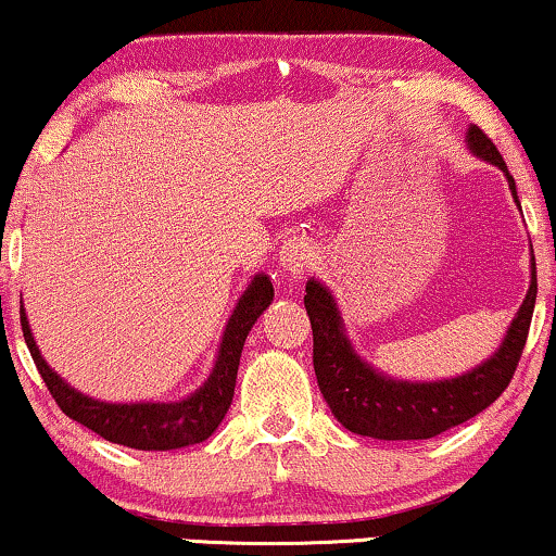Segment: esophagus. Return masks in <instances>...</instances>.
<instances>
[{
    "label": "esophagus",
    "instance_id": "obj_1",
    "mask_svg": "<svg viewBox=\"0 0 556 556\" xmlns=\"http://www.w3.org/2000/svg\"><path fill=\"white\" fill-rule=\"evenodd\" d=\"M312 260H314L312 239L304 235L291 237L289 242L283 244V250H280V265H283V270L289 273L291 280L304 278V273L309 270Z\"/></svg>",
    "mask_w": 556,
    "mask_h": 556
}]
</instances>
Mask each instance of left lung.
<instances>
[{"mask_svg": "<svg viewBox=\"0 0 556 556\" xmlns=\"http://www.w3.org/2000/svg\"><path fill=\"white\" fill-rule=\"evenodd\" d=\"M467 141L477 156L503 169L518 203L516 180L490 136L482 128L471 126ZM533 304H536V263L531 257L529 293L520 304L518 317L510 321V330L497 353L458 379L409 383L381 376L355 355L351 340L342 332L332 293L317 280H309L304 306L312 321L314 374H317L319 392L325 394L332 415L351 433L381 438V441H422V438L441 435L488 409L508 389L529 338Z\"/></svg>", "mask_w": 556, "mask_h": 556, "instance_id": "1", "label": "left lung"}]
</instances>
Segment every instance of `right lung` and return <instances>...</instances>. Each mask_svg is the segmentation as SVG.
<instances>
[{
  "instance_id": "obj_1",
  "label": "right lung",
  "mask_w": 556,
  "mask_h": 556,
  "mask_svg": "<svg viewBox=\"0 0 556 556\" xmlns=\"http://www.w3.org/2000/svg\"><path fill=\"white\" fill-rule=\"evenodd\" d=\"M270 301V278L255 276L250 289L242 293V299H239L229 325H226L216 366L214 371H211L208 381H205L195 394H190L188 400L169 404H108L92 400V396L79 394L77 389H72L66 381H61L56 371H51L48 363L40 358L25 312H20V321H23V338L27 342V351H30L33 361H36L38 374L43 376L48 392L56 400L61 413L72 417V420L81 422L85 428L94 430V433L111 443L128 445V448L139 451H169L205 441V438L218 428V422L224 420L226 409L231 407V396H235L239 355H242L244 340Z\"/></svg>"
}]
</instances>
